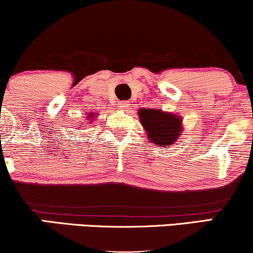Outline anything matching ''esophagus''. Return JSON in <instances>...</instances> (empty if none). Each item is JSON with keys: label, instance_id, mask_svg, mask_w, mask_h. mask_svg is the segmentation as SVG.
Masks as SVG:
<instances>
[{"label": "esophagus", "instance_id": "34e87169", "mask_svg": "<svg viewBox=\"0 0 253 253\" xmlns=\"http://www.w3.org/2000/svg\"><path fill=\"white\" fill-rule=\"evenodd\" d=\"M118 107L119 108H127V107H129V103L127 101H120L118 103Z\"/></svg>", "mask_w": 253, "mask_h": 253}]
</instances>
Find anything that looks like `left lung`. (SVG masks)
I'll return each mask as SVG.
<instances>
[{
    "label": "left lung",
    "mask_w": 253,
    "mask_h": 253,
    "mask_svg": "<svg viewBox=\"0 0 253 253\" xmlns=\"http://www.w3.org/2000/svg\"><path fill=\"white\" fill-rule=\"evenodd\" d=\"M140 123L153 144L172 145L180 135V118L172 113H164L158 109H139Z\"/></svg>",
    "instance_id": "obj_1"
}]
</instances>
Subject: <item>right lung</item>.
<instances>
[{
    "label": "right lung",
    "mask_w": 253,
    "mask_h": 253,
    "mask_svg": "<svg viewBox=\"0 0 253 253\" xmlns=\"http://www.w3.org/2000/svg\"><path fill=\"white\" fill-rule=\"evenodd\" d=\"M90 117H92V115H89V118H90Z\"/></svg>",
    "instance_id": "right-lung-1"
}]
</instances>
